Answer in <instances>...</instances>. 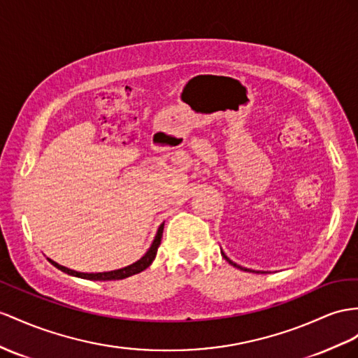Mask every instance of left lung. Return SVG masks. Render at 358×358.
Masks as SVG:
<instances>
[{"instance_id":"1","label":"left lung","mask_w":358,"mask_h":358,"mask_svg":"<svg viewBox=\"0 0 358 358\" xmlns=\"http://www.w3.org/2000/svg\"><path fill=\"white\" fill-rule=\"evenodd\" d=\"M221 252H222V251H221ZM222 255H224V259H225V260H227L228 263H230V264H231V266H236L237 269H242V271H246V272H254V271H250V269H246V268H242V266H239V264H236L234 262H231L230 259H228V257H227V255H225L224 252H222Z\"/></svg>"}]
</instances>
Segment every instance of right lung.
<instances>
[{
    "label": "right lung",
    "mask_w": 358,
    "mask_h": 358,
    "mask_svg": "<svg viewBox=\"0 0 358 358\" xmlns=\"http://www.w3.org/2000/svg\"><path fill=\"white\" fill-rule=\"evenodd\" d=\"M163 227L164 224H162L157 230V234H155L152 245L150 246V250L146 251V254L141 260H137L136 263L130 264V266H125L122 269H116V271H110V272H98V273H85V272H77V271H72L68 269L65 266H62V264L56 263L50 260L51 264H54L57 269H60L62 272H65L68 275H72V277H78V278H85V280H92V281H112V280H124L127 277H131L134 273H139L142 271H145L146 268L150 266L152 263V260L155 259V254H157L159 250V245L162 241V236H163Z\"/></svg>",
    "instance_id": "right-lung-1"
}]
</instances>
